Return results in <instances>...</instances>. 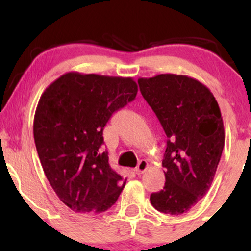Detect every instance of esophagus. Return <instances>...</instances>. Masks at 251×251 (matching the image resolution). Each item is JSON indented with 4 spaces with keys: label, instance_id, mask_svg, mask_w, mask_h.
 Here are the masks:
<instances>
[{
    "label": "esophagus",
    "instance_id": "34e87169",
    "mask_svg": "<svg viewBox=\"0 0 251 251\" xmlns=\"http://www.w3.org/2000/svg\"><path fill=\"white\" fill-rule=\"evenodd\" d=\"M148 166L149 165H148V162H146V160H140V162L138 163L137 168H135V172H137L138 175L144 174V172L148 170Z\"/></svg>",
    "mask_w": 251,
    "mask_h": 251
}]
</instances>
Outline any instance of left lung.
Instances as JSON below:
<instances>
[{
	"label": "left lung",
	"instance_id": "1",
	"mask_svg": "<svg viewBox=\"0 0 251 251\" xmlns=\"http://www.w3.org/2000/svg\"><path fill=\"white\" fill-rule=\"evenodd\" d=\"M138 85L168 137L165 185L150 201L158 211L181 215L205 196L214 180L226 140L220 107L206 86L186 75L140 77Z\"/></svg>",
	"mask_w": 251,
	"mask_h": 251
}]
</instances>
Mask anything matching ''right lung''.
Listing matches in <instances>:
<instances>
[{"mask_svg":"<svg viewBox=\"0 0 251 251\" xmlns=\"http://www.w3.org/2000/svg\"><path fill=\"white\" fill-rule=\"evenodd\" d=\"M132 77L70 72L50 83L34 117V140L46 177L75 212L106 211L126 184L111 169L102 131L114 112L133 101Z\"/></svg>","mask_w":251,"mask_h":251,"instance_id":"1","label":"right lung"}]
</instances>
